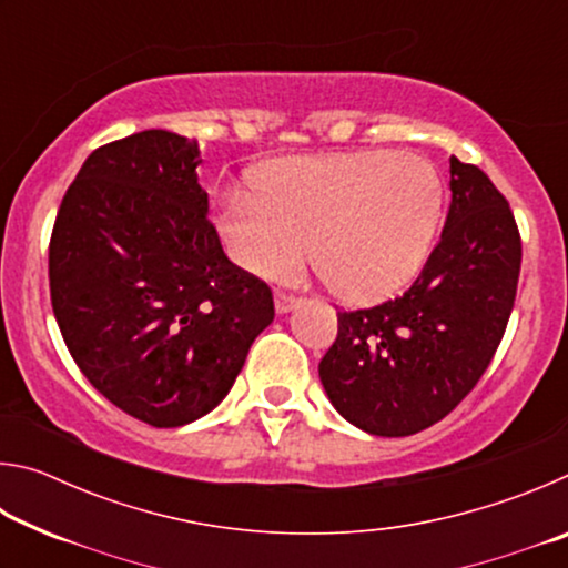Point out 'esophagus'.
<instances>
[{"label": "esophagus", "instance_id": "34e87169", "mask_svg": "<svg viewBox=\"0 0 568 568\" xmlns=\"http://www.w3.org/2000/svg\"><path fill=\"white\" fill-rule=\"evenodd\" d=\"M297 303V297L293 293H285V291H277L275 293V311L277 313H285L291 311V307Z\"/></svg>", "mask_w": 568, "mask_h": 568}]
</instances>
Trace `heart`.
Segmentation results:
<instances>
[{
    "label": "heart",
    "instance_id": "obj_1",
    "mask_svg": "<svg viewBox=\"0 0 568 568\" xmlns=\"http://www.w3.org/2000/svg\"><path fill=\"white\" fill-rule=\"evenodd\" d=\"M444 203V178L416 155L305 158L275 168L257 197H230L220 230L247 273L293 275L313 245V265L333 295L376 303L426 265Z\"/></svg>",
    "mask_w": 568,
    "mask_h": 568
}]
</instances>
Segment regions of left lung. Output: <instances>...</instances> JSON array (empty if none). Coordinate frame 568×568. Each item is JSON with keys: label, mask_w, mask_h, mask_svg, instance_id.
Returning a JSON list of instances; mask_svg holds the SVG:
<instances>
[{"label": "left lung", "mask_w": 568, "mask_h": 568, "mask_svg": "<svg viewBox=\"0 0 568 568\" xmlns=\"http://www.w3.org/2000/svg\"><path fill=\"white\" fill-rule=\"evenodd\" d=\"M438 245L406 293L338 311L318 365L335 410L373 436H410L446 418L484 376L511 318L521 233L476 165L450 158Z\"/></svg>", "instance_id": "1"}]
</instances>
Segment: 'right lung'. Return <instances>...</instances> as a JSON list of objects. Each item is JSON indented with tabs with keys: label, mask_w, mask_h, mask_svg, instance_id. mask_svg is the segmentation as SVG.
<instances>
[{
	"label": "right lung",
	"mask_w": 568,
	"mask_h": 568,
	"mask_svg": "<svg viewBox=\"0 0 568 568\" xmlns=\"http://www.w3.org/2000/svg\"><path fill=\"white\" fill-rule=\"evenodd\" d=\"M197 165V140L168 130L102 145L50 237L67 351L112 406L155 428L213 410L275 318L271 285L223 253Z\"/></svg>",
	"instance_id": "obj_1"
}]
</instances>
